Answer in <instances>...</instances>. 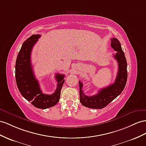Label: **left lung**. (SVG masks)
<instances>
[{
    "label": "left lung",
    "mask_w": 146,
    "mask_h": 146,
    "mask_svg": "<svg viewBox=\"0 0 146 146\" xmlns=\"http://www.w3.org/2000/svg\"><path fill=\"white\" fill-rule=\"evenodd\" d=\"M111 47L117 52L113 55L118 64V72L113 84L100 89L97 94L88 96L83 91V83L80 81V102L83 106L91 109H101L121 94L127 81V62L120 42L117 38L111 39Z\"/></svg>",
    "instance_id": "left-lung-1"
}]
</instances>
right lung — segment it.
<instances>
[{
  "instance_id": "1",
  "label": "right lung",
  "mask_w": 146,
  "mask_h": 146,
  "mask_svg": "<svg viewBox=\"0 0 146 146\" xmlns=\"http://www.w3.org/2000/svg\"><path fill=\"white\" fill-rule=\"evenodd\" d=\"M40 37L39 35H33L22 45L16 60L15 78L18 90L23 98L31 102L35 107L46 109L58 102L65 75L58 73L56 74L58 83L54 93L50 95L42 93L39 82L35 78L31 62V50Z\"/></svg>"
}]
</instances>
